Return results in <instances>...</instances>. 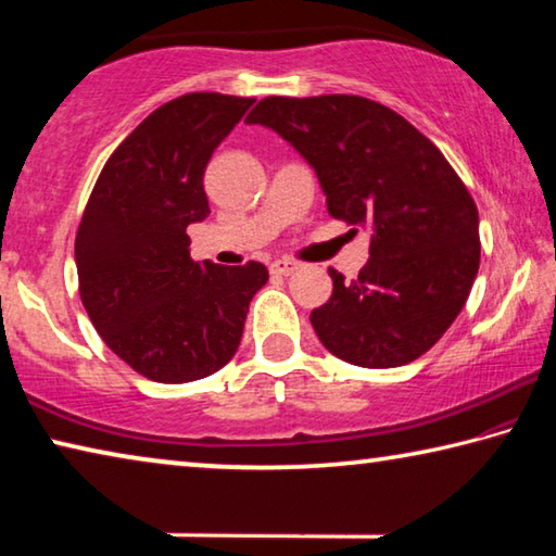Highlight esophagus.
I'll return each mask as SVG.
<instances>
[{
    "mask_svg": "<svg viewBox=\"0 0 556 556\" xmlns=\"http://www.w3.org/2000/svg\"><path fill=\"white\" fill-rule=\"evenodd\" d=\"M299 262H294V260H287V257H281V260H275L271 262V275H279V277H289V275H294V271H299Z\"/></svg>",
    "mask_w": 556,
    "mask_h": 556,
    "instance_id": "1",
    "label": "esophagus"
}]
</instances>
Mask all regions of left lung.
<instances>
[{"label":"left lung","mask_w":556,"mask_h":556,"mask_svg":"<svg viewBox=\"0 0 556 556\" xmlns=\"http://www.w3.org/2000/svg\"><path fill=\"white\" fill-rule=\"evenodd\" d=\"M314 168L326 208L370 232V260L312 312L318 341L361 368H397L456 321L478 275V211L444 154L390 108L357 96L265 98L248 115Z\"/></svg>","instance_id":"obj_1"}]
</instances>
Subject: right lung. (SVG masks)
<instances>
[{
    "label": "right lung",
    "instance_id": "add662e5",
    "mask_svg": "<svg viewBox=\"0 0 556 556\" xmlns=\"http://www.w3.org/2000/svg\"><path fill=\"white\" fill-rule=\"evenodd\" d=\"M252 98L188 92L154 110L108 159L75 235L80 299L110 351L154 382H193L238 353L260 262L191 260L208 218L203 174Z\"/></svg>",
    "mask_w": 556,
    "mask_h": 556
}]
</instances>
